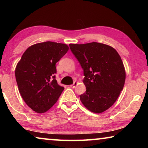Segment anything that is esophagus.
Here are the masks:
<instances>
[{"label": "esophagus", "mask_w": 148, "mask_h": 148, "mask_svg": "<svg viewBox=\"0 0 148 148\" xmlns=\"http://www.w3.org/2000/svg\"><path fill=\"white\" fill-rule=\"evenodd\" d=\"M77 85V82H74V83H73V84H72V85H71V87H72V88H74V87H76V86Z\"/></svg>", "instance_id": "obj_1"}]
</instances>
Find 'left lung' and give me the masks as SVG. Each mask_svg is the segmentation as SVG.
Here are the masks:
<instances>
[{
    "label": "left lung",
    "mask_w": 148,
    "mask_h": 148,
    "mask_svg": "<svg viewBox=\"0 0 148 148\" xmlns=\"http://www.w3.org/2000/svg\"><path fill=\"white\" fill-rule=\"evenodd\" d=\"M69 46L84 70L86 91L80 101L94 113L106 111L123 89L126 74L121 57L112 47L98 42Z\"/></svg>",
    "instance_id": "1"
}]
</instances>
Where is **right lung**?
<instances>
[{
  "instance_id": "right-lung-1",
  "label": "right lung",
  "mask_w": 148,
  "mask_h": 148,
  "mask_svg": "<svg viewBox=\"0 0 148 148\" xmlns=\"http://www.w3.org/2000/svg\"><path fill=\"white\" fill-rule=\"evenodd\" d=\"M69 49L66 44L49 41L34 44L26 49L17 64L15 75L19 91L37 113L51 108L64 89L56 79V64Z\"/></svg>"
}]
</instances>
